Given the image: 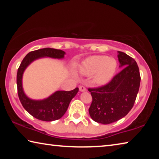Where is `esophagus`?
Returning <instances> with one entry per match:
<instances>
[{
	"mask_svg": "<svg viewBox=\"0 0 159 159\" xmlns=\"http://www.w3.org/2000/svg\"><path fill=\"white\" fill-rule=\"evenodd\" d=\"M79 90L80 91V92H85L86 88L83 85H81L79 87Z\"/></svg>",
	"mask_w": 159,
	"mask_h": 159,
	"instance_id": "esophagus-1",
	"label": "esophagus"
}]
</instances>
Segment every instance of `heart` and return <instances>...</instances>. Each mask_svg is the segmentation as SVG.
<instances>
[{
  "label": "heart",
  "instance_id": "1",
  "mask_svg": "<svg viewBox=\"0 0 159 159\" xmlns=\"http://www.w3.org/2000/svg\"><path fill=\"white\" fill-rule=\"evenodd\" d=\"M118 64L114 58L104 55L91 56L79 66L80 73L93 76V82L98 85H104L111 81L116 72Z\"/></svg>",
  "mask_w": 159,
  "mask_h": 159
}]
</instances>
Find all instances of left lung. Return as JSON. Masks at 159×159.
<instances>
[{"mask_svg":"<svg viewBox=\"0 0 159 159\" xmlns=\"http://www.w3.org/2000/svg\"><path fill=\"white\" fill-rule=\"evenodd\" d=\"M119 73L105 85L88 88L93 98L89 114L93 120L109 124L125 116L133 108L140 85L139 67L133 58L118 51Z\"/></svg>","mask_w":159,"mask_h":159,"instance_id":"8db88e82","label":"left lung"}]
</instances>
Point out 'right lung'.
I'll list each match as a JSON object with an SVG mask.
<instances>
[{
  "mask_svg": "<svg viewBox=\"0 0 159 159\" xmlns=\"http://www.w3.org/2000/svg\"><path fill=\"white\" fill-rule=\"evenodd\" d=\"M64 55L65 52L63 50L50 48L31 51L25 56L18 68L17 85L19 99L26 111L37 119L43 121H53L60 119L66 113L70 102L79 92V88H76L71 91L58 90L46 99L34 100L29 98L24 92L22 88L24 71L32 61L38 59L42 57L62 59Z\"/></svg>",
  "mask_w": 159,
  "mask_h": 159,
  "instance_id": "right-lung-1",
  "label": "right lung"
}]
</instances>
